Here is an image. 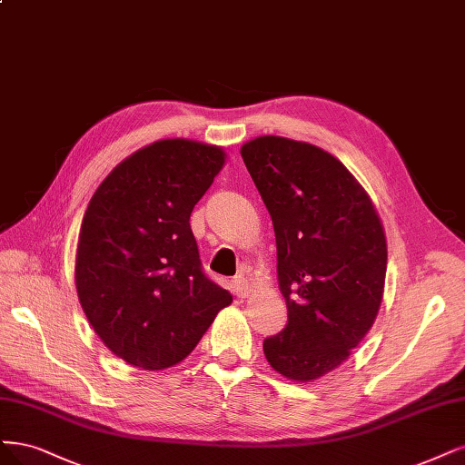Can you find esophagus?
<instances>
[{
	"label": "esophagus",
	"instance_id": "34e87169",
	"mask_svg": "<svg viewBox=\"0 0 465 465\" xmlns=\"http://www.w3.org/2000/svg\"><path fill=\"white\" fill-rule=\"evenodd\" d=\"M231 284H232V291H234V294H236L238 298H246V296H250V292H252V286H250V282H248L242 275L234 277V279L231 281Z\"/></svg>",
	"mask_w": 465,
	"mask_h": 465
}]
</instances>
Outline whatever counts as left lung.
<instances>
[{
    "mask_svg": "<svg viewBox=\"0 0 465 465\" xmlns=\"http://www.w3.org/2000/svg\"><path fill=\"white\" fill-rule=\"evenodd\" d=\"M273 219L286 327L263 341L277 373L312 382L336 370L375 323L387 236L365 188L332 153L282 136L240 148Z\"/></svg>",
    "mask_w": 465,
    "mask_h": 465,
    "instance_id": "8db88e82",
    "label": "left lung"
}]
</instances>
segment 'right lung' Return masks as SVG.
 Listing matches in <instances>:
<instances>
[{"instance_id": "1", "label": "right lung", "mask_w": 465, "mask_h": 465, "mask_svg": "<svg viewBox=\"0 0 465 465\" xmlns=\"http://www.w3.org/2000/svg\"><path fill=\"white\" fill-rule=\"evenodd\" d=\"M227 162L221 146L165 138L124 157L80 225L74 282L117 358L146 371L181 363L232 296L202 273L190 213Z\"/></svg>"}]
</instances>
